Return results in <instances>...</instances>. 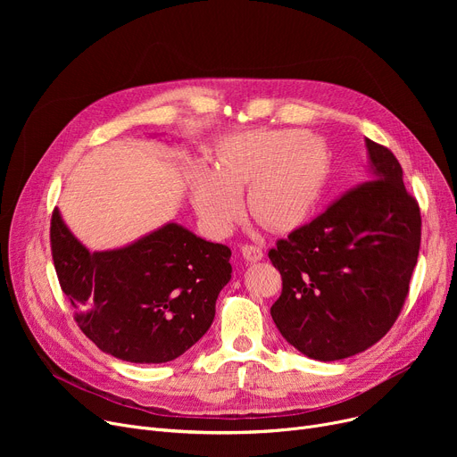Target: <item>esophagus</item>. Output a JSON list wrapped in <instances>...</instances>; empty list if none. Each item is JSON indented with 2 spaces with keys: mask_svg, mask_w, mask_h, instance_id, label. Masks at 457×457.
<instances>
[{
  "mask_svg": "<svg viewBox=\"0 0 457 457\" xmlns=\"http://www.w3.org/2000/svg\"><path fill=\"white\" fill-rule=\"evenodd\" d=\"M262 250L259 246H243V257L248 261V262H257L262 259Z\"/></svg>",
  "mask_w": 457,
  "mask_h": 457,
  "instance_id": "obj_1",
  "label": "esophagus"
}]
</instances>
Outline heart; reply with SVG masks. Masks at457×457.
Instances as JSON below:
<instances>
[{
	"mask_svg": "<svg viewBox=\"0 0 457 457\" xmlns=\"http://www.w3.org/2000/svg\"><path fill=\"white\" fill-rule=\"evenodd\" d=\"M329 178L320 144L300 129L262 131L235 138L222 152L219 170L192 172V204L214 233L226 235L243 216L248 189L253 219L272 231L303 226L319 209Z\"/></svg>",
	"mask_w": 457,
	"mask_h": 457,
	"instance_id": "obj_1",
	"label": "heart"
}]
</instances>
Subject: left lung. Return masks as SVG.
Returning a JSON list of instances; mask_svg holds the SVG:
<instances>
[{
  "mask_svg": "<svg viewBox=\"0 0 457 457\" xmlns=\"http://www.w3.org/2000/svg\"><path fill=\"white\" fill-rule=\"evenodd\" d=\"M367 181L269 252L283 279L270 309L285 341L317 361L376 345L400 315L420 248V209L398 159L365 138Z\"/></svg>",
  "mask_w": 457,
  "mask_h": 457,
  "instance_id": "obj_1",
  "label": "left lung"
}]
</instances>
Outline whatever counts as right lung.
Masks as SVG:
<instances>
[{
	"instance_id": "obj_1",
	"label": "right lung",
	"mask_w": 457,
	"mask_h": 457,
	"mask_svg": "<svg viewBox=\"0 0 457 457\" xmlns=\"http://www.w3.org/2000/svg\"><path fill=\"white\" fill-rule=\"evenodd\" d=\"M52 255L81 331L129 363H166L196 345L231 279V250L176 222L122 248L90 252L55 209Z\"/></svg>"
}]
</instances>
